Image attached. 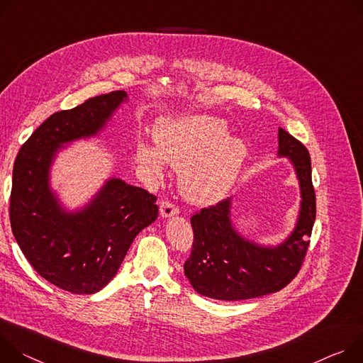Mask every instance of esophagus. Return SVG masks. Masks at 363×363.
I'll list each match as a JSON object with an SVG mask.
<instances>
[{
  "label": "esophagus",
  "instance_id": "esophagus-1",
  "mask_svg": "<svg viewBox=\"0 0 363 363\" xmlns=\"http://www.w3.org/2000/svg\"><path fill=\"white\" fill-rule=\"evenodd\" d=\"M179 213L177 206H174L169 200H164V202L160 203V216L163 219H169L172 216H176Z\"/></svg>",
  "mask_w": 363,
  "mask_h": 363
}]
</instances>
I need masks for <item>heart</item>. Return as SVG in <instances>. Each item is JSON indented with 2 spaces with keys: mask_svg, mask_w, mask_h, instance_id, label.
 Returning a JSON list of instances; mask_svg holds the SVG:
<instances>
[{
  "mask_svg": "<svg viewBox=\"0 0 363 363\" xmlns=\"http://www.w3.org/2000/svg\"><path fill=\"white\" fill-rule=\"evenodd\" d=\"M222 119L196 115L183 119H164L154 130L155 144L140 143L137 160L154 176L167 163L182 167L179 187L194 205H213L235 184L242 169L248 147L238 137H228Z\"/></svg>",
  "mask_w": 363,
  "mask_h": 363,
  "instance_id": "obj_1",
  "label": "heart"
}]
</instances>
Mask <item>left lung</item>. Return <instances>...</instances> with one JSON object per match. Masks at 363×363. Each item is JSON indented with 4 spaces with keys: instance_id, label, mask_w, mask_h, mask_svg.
I'll list each match as a JSON object with an SVG mask.
<instances>
[{
    "instance_id": "8db88e82",
    "label": "left lung",
    "mask_w": 363,
    "mask_h": 363,
    "mask_svg": "<svg viewBox=\"0 0 363 363\" xmlns=\"http://www.w3.org/2000/svg\"><path fill=\"white\" fill-rule=\"evenodd\" d=\"M278 157H287L300 186L294 229L277 245H262L240 235L232 222V197L191 216L194 239L184 275L199 294L236 301L284 289L297 275L315 219V194L307 148L278 128Z\"/></svg>"
}]
</instances>
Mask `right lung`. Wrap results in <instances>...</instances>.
Wrapping results in <instances>:
<instances>
[{
    "mask_svg": "<svg viewBox=\"0 0 363 363\" xmlns=\"http://www.w3.org/2000/svg\"><path fill=\"white\" fill-rule=\"evenodd\" d=\"M125 91L88 99L50 115L23 144L13 169L10 222L31 267L72 294H94L115 277L133 240L158 215L157 197L118 177L105 180L82 208L67 209L50 172L66 145L98 137Z\"/></svg>",
    "mask_w": 363,
    "mask_h": 363,
    "instance_id": "right-lung-1",
    "label": "right lung"
}]
</instances>
